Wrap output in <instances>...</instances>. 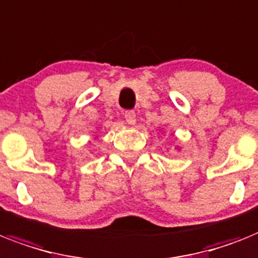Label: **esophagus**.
<instances>
[{"mask_svg":"<svg viewBox=\"0 0 258 258\" xmlns=\"http://www.w3.org/2000/svg\"><path fill=\"white\" fill-rule=\"evenodd\" d=\"M124 116L127 124H131V125L136 124V113H134L133 110H126Z\"/></svg>","mask_w":258,"mask_h":258,"instance_id":"1","label":"esophagus"}]
</instances>
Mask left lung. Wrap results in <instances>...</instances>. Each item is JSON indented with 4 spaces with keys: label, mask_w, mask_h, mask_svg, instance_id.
<instances>
[{
    "label": "left lung",
    "mask_w": 258,
    "mask_h": 258,
    "mask_svg": "<svg viewBox=\"0 0 258 258\" xmlns=\"http://www.w3.org/2000/svg\"><path fill=\"white\" fill-rule=\"evenodd\" d=\"M176 149H178V150H180V149H179V146H176Z\"/></svg>",
    "instance_id": "left-lung-1"
}]
</instances>
